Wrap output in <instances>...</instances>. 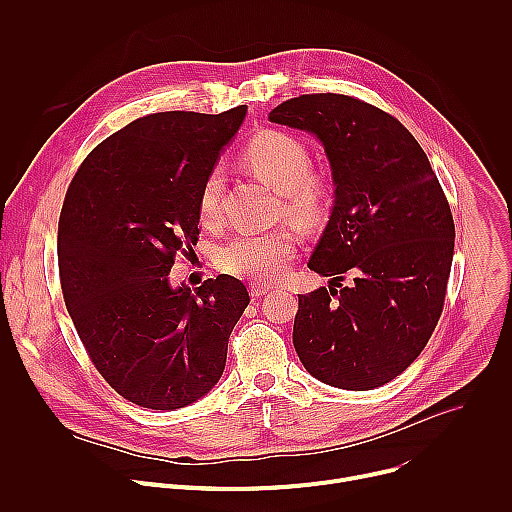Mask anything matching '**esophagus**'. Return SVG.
Returning a JSON list of instances; mask_svg holds the SVG:
<instances>
[{
  "mask_svg": "<svg viewBox=\"0 0 512 512\" xmlns=\"http://www.w3.org/2000/svg\"><path fill=\"white\" fill-rule=\"evenodd\" d=\"M271 287L269 285H261V283H251V296L253 298H261L265 294H269Z\"/></svg>",
  "mask_w": 512,
  "mask_h": 512,
  "instance_id": "obj_1",
  "label": "esophagus"
}]
</instances>
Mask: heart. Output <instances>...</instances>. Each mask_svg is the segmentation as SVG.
<instances>
[{"label": "heart", "mask_w": 512, "mask_h": 512, "mask_svg": "<svg viewBox=\"0 0 512 512\" xmlns=\"http://www.w3.org/2000/svg\"><path fill=\"white\" fill-rule=\"evenodd\" d=\"M245 166L279 192V214L298 223H312L322 214L330 184L322 172L312 170L308 145L287 131L265 129L243 152ZM198 214L208 227L225 221V174L214 168L202 180ZM296 253V237L287 229L265 233H239L218 251L223 271L253 283H271Z\"/></svg>", "instance_id": "b5f03b06"}]
</instances>
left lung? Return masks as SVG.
<instances>
[{"mask_svg": "<svg viewBox=\"0 0 512 512\" xmlns=\"http://www.w3.org/2000/svg\"><path fill=\"white\" fill-rule=\"evenodd\" d=\"M269 121L314 133L336 186L308 263L332 281L298 294L296 352L326 385L381 387L421 354L442 316L456 239L448 198L417 139L371 103L300 95ZM346 272L353 281L342 288Z\"/></svg>", "mask_w": 512, "mask_h": 512, "instance_id": "obj_1", "label": "left lung"}]
</instances>
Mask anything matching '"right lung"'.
Listing matches in <instances>:
<instances>
[{
    "instance_id": "add662e5",
    "label": "right lung",
    "mask_w": 512,
    "mask_h": 512,
    "mask_svg": "<svg viewBox=\"0 0 512 512\" xmlns=\"http://www.w3.org/2000/svg\"><path fill=\"white\" fill-rule=\"evenodd\" d=\"M245 113L247 105L139 117L101 141L66 190L58 221L66 310L101 377L139 407H186L225 371L247 287L223 273L192 294L168 275L178 255H194L202 180Z\"/></svg>"
}]
</instances>
